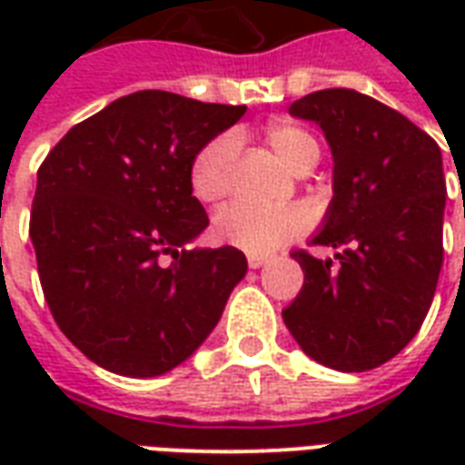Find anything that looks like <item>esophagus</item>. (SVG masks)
<instances>
[{
    "label": "esophagus",
    "instance_id": "esophagus-1",
    "mask_svg": "<svg viewBox=\"0 0 465 465\" xmlns=\"http://www.w3.org/2000/svg\"><path fill=\"white\" fill-rule=\"evenodd\" d=\"M246 262H249V266H252V269H259V266H263V263L269 262V253L249 252L246 253Z\"/></svg>",
    "mask_w": 465,
    "mask_h": 465
}]
</instances>
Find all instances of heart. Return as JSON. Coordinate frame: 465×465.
<instances>
[{
  "label": "heart",
  "instance_id": "b5f03b06",
  "mask_svg": "<svg viewBox=\"0 0 465 465\" xmlns=\"http://www.w3.org/2000/svg\"><path fill=\"white\" fill-rule=\"evenodd\" d=\"M266 142L293 173L309 172L322 153L316 136L299 124L273 122L266 129ZM233 159H236L233 134H219L209 143H203L189 169L193 196L206 203L219 202L232 186ZM306 226H309V213L302 206L262 209L252 203L233 202L216 212L212 232L222 243L239 246L243 252L263 253L273 252L283 242L299 236Z\"/></svg>",
  "mask_w": 465,
  "mask_h": 465
}]
</instances>
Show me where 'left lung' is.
Returning <instances> with one entry per match:
<instances>
[{
    "label": "left lung",
    "mask_w": 465,
    "mask_h": 465,
    "mask_svg": "<svg viewBox=\"0 0 465 465\" xmlns=\"http://www.w3.org/2000/svg\"><path fill=\"white\" fill-rule=\"evenodd\" d=\"M289 114L319 124L331 146L333 199L312 243L339 253H292L303 286L283 323L329 369H376L419 333L436 293L446 209L439 143L353 89L306 94Z\"/></svg>",
    "instance_id": "obj_1"
}]
</instances>
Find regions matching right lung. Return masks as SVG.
I'll return each instance as SVG.
<instances>
[{"label": "right lung", "instance_id": "add662e5", "mask_svg": "<svg viewBox=\"0 0 465 465\" xmlns=\"http://www.w3.org/2000/svg\"><path fill=\"white\" fill-rule=\"evenodd\" d=\"M243 112L146 89L72 126L46 153L29 219L39 282L56 326L96 366L162 376L222 319L246 256L186 249L209 226L189 169Z\"/></svg>", "mask_w": 465, "mask_h": 465}]
</instances>
